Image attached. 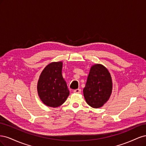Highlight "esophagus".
<instances>
[{"label": "esophagus", "mask_w": 146, "mask_h": 146, "mask_svg": "<svg viewBox=\"0 0 146 146\" xmlns=\"http://www.w3.org/2000/svg\"><path fill=\"white\" fill-rule=\"evenodd\" d=\"M74 93H77V94H80L81 93V90L80 89H77L74 90Z\"/></svg>", "instance_id": "esophagus-1"}]
</instances>
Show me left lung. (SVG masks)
Listing matches in <instances>:
<instances>
[{
	"label": "left lung",
	"mask_w": 146,
	"mask_h": 146,
	"mask_svg": "<svg viewBox=\"0 0 146 146\" xmlns=\"http://www.w3.org/2000/svg\"><path fill=\"white\" fill-rule=\"evenodd\" d=\"M113 90L112 78L108 70L100 64L91 66L83 95L90 107L98 108L107 103Z\"/></svg>",
	"instance_id": "obj_1"
}]
</instances>
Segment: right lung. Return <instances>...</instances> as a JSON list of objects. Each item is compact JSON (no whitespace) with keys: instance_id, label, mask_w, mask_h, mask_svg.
Instances as JSON below:
<instances>
[{"instance_id":"add662e5","label":"right lung","mask_w":146,"mask_h":146,"mask_svg":"<svg viewBox=\"0 0 146 146\" xmlns=\"http://www.w3.org/2000/svg\"><path fill=\"white\" fill-rule=\"evenodd\" d=\"M63 62H52L41 73L37 85L39 98L44 104L56 108L62 105L69 95V91L62 76Z\"/></svg>"}]
</instances>
